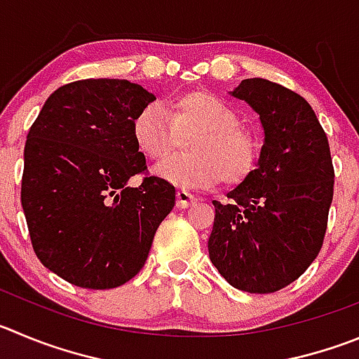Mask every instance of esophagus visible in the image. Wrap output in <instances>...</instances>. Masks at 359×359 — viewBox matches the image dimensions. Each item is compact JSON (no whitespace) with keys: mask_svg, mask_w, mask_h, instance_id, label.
<instances>
[{"mask_svg":"<svg viewBox=\"0 0 359 359\" xmlns=\"http://www.w3.org/2000/svg\"><path fill=\"white\" fill-rule=\"evenodd\" d=\"M195 202H196L195 195L187 193L186 189L177 191V207H179V209H187V207L193 205Z\"/></svg>","mask_w":359,"mask_h":359,"instance_id":"1","label":"esophagus"}]
</instances>
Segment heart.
I'll use <instances>...</instances> for the list:
<instances>
[{"label":"heart","mask_w":359,"mask_h":359,"mask_svg":"<svg viewBox=\"0 0 359 359\" xmlns=\"http://www.w3.org/2000/svg\"><path fill=\"white\" fill-rule=\"evenodd\" d=\"M133 136L149 159L166 161L179 150L180 138H191L187 156L156 168V175L179 187H214L223 180L239 186L253 173L260 156L255 133L241 126L229 102L196 90L177 95L168 108L149 104L133 122Z\"/></svg>","instance_id":"b5f03b06"}]
</instances>
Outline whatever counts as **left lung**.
I'll return each instance as SVG.
<instances>
[{"mask_svg": "<svg viewBox=\"0 0 359 359\" xmlns=\"http://www.w3.org/2000/svg\"><path fill=\"white\" fill-rule=\"evenodd\" d=\"M232 93L260 116L259 164L214 200L209 257L236 289L269 294L290 285L323 248L333 202L330 143L310 104L292 90L262 78L243 79Z\"/></svg>", "mask_w": 359, "mask_h": 359, "instance_id": "obj_1", "label": "left lung"}]
</instances>
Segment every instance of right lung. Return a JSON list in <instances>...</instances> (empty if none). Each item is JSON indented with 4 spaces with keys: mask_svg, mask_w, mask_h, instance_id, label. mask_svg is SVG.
<instances>
[{
    "mask_svg": "<svg viewBox=\"0 0 359 359\" xmlns=\"http://www.w3.org/2000/svg\"><path fill=\"white\" fill-rule=\"evenodd\" d=\"M154 93L127 79H81L49 95L25 145L21 203L40 262L72 285L115 289L140 273L175 187L145 177L133 122Z\"/></svg>",
    "mask_w": 359,
    "mask_h": 359,
    "instance_id": "1",
    "label": "right lung"
}]
</instances>
